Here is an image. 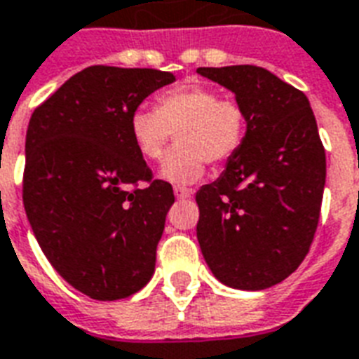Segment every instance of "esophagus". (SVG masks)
I'll list each match as a JSON object with an SVG mask.
<instances>
[{"mask_svg": "<svg viewBox=\"0 0 359 359\" xmlns=\"http://www.w3.org/2000/svg\"><path fill=\"white\" fill-rule=\"evenodd\" d=\"M173 194L177 199H188L194 191H191L190 188H184V186H175Z\"/></svg>", "mask_w": 359, "mask_h": 359, "instance_id": "34e87169", "label": "esophagus"}]
</instances>
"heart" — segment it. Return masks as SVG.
Wrapping results in <instances>:
<instances>
[{"label":"heart","mask_w":359,"mask_h":359,"mask_svg":"<svg viewBox=\"0 0 359 359\" xmlns=\"http://www.w3.org/2000/svg\"><path fill=\"white\" fill-rule=\"evenodd\" d=\"M246 113L239 101L220 97L207 84H184L168 90L156 101V111L139 107L130 116V135L144 160L165 154L173 133L177 149L163 160L160 177L171 184H191L205 173V161L224 163L246 139Z\"/></svg>","instance_id":"heart-1"}]
</instances>
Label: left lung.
<instances>
[{
	"label": "left lung",
	"instance_id": "8db88e82",
	"mask_svg": "<svg viewBox=\"0 0 359 359\" xmlns=\"http://www.w3.org/2000/svg\"><path fill=\"white\" fill-rule=\"evenodd\" d=\"M231 90L246 139L224 173L196 194L198 241L218 280L265 290L290 277L318 226L325 150L307 95L256 65L199 67Z\"/></svg>",
	"mask_w": 359,
	"mask_h": 359
}]
</instances>
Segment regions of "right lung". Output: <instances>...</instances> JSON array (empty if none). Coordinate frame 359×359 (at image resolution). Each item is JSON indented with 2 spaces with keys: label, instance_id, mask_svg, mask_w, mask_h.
I'll return each instance as SVG.
<instances>
[{
  "label": "right lung",
  "instance_id": "obj_1",
  "mask_svg": "<svg viewBox=\"0 0 359 359\" xmlns=\"http://www.w3.org/2000/svg\"><path fill=\"white\" fill-rule=\"evenodd\" d=\"M173 73L92 65L32 114L22 199L52 267L97 301L135 294L154 275L175 203L130 135V116Z\"/></svg>",
  "mask_w": 359,
  "mask_h": 359
}]
</instances>
